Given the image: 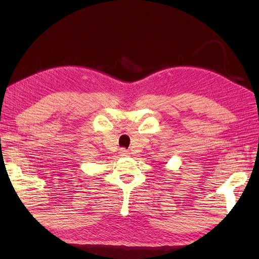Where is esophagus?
<instances>
[{
	"mask_svg": "<svg viewBox=\"0 0 259 259\" xmlns=\"http://www.w3.org/2000/svg\"><path fill=\"white\" fill-rule=\"evenodd\" d=\"M119 154H120V156H129V151L128 150H126V149H124V148H122V149H120V150H119Z\"/></svg>",
	"mask_w": 259,
	"mask_h": 259,
	"instance_id": "34e87169",
	"label": "esophagus"
}]
</instances>
